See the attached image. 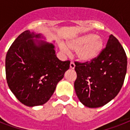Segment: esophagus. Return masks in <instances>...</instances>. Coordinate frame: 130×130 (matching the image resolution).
<instances>
[{
  "instance_id": "esophagus-1",
  "label": "esophagus",
  "mask_w": 130,
  "mask_h": 130,
  "mask_svg": "<svg viewBox=\"0 0 130 130\" xmlns=\"http://www.w3.org/2000/svg\"><path fill=\"white\" fill-rule=\"evenodd\" d=\"M75 65L73 62H71V63H70V68H71V69H74V68H75Z\"/></svg>"
}]
</instances>
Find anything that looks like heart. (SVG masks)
I'll return each mask as SVG.
<instances>
[{
  "mask_svg": "<svg viewBox=\"0 0 130 130\" xmlns=\"http://www.w3.org/2000/svg\"><path fill=\"white\" fill-rule=\"evenodd\" d=\"M70 50L75 51L77 59L83 63H88L96 59L104 48V41L94 34L80 36L67 42ZM61 51L69 55V51L64 45H61Z\"/></svg>",
  "mask_w": 130,
  "mask_h": 130,
  "instance_id": "heart-1",
  "label": "heart"
}]
</instances>
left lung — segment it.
<instances>
[{
	"label": "left lung",
	"instance_id": "left-lung-1",
	"mask_svg": "<svg viewBox=\"0 0 130 130\" xmlns=\"http://www.w3.org/2000/svg\"><path fill=\"white\" fill-rule=\"evenodd\" d=\"M127 63L124 49L112 34L96 59L88 63L75 62L74 88L79 101L86 107L97 108L113 100L123 86Z\"/></svg>",
	"mask_w": 130,
	"mask_h": 130
}]
</instances>
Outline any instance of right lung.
<instances>
[{
	"label": "right lung",
	"mask_w": 130,
	"mask_h": 130,
	"mask_svg": "<svg viewBox=\"0 0 130 130\" xmlns=\"http://www.w3.org/2000/svg\"><path fill=\"white\" fill-rule=\"evenodd\" d=\"M41 37L29 30L23 31L11 44L5 59L9 88L28 107L42 105L51 99L70 64L57 58L53 44L38 41Z\"/></svg>",
	"instance_id": "1"
}]
</instances>
